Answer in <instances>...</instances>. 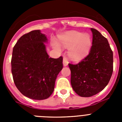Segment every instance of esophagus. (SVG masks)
<instances>
[{"label": "esophagus", "instance_id": "1", "mask_svg": "<svg viewBox=\"0 0 122 122\" xmlns=\"http://www.w3.org/2000/svg\"><path fill=\"white\" fill-rule=\"evenodd\" d=\"M68 64V60L66 57H64L63 59V65L64 66H66Z\"/></svg>", "mask_w": 122, "mask_h": 122}]
</instances>
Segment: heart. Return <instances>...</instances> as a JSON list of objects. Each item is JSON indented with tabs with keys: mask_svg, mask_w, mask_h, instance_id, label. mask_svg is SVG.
<instances>
[{
	"mask_svg": "<svg viewBox=\"0 0 122 122\" xmlns=\"http://www.w3.org/2000/svg\"><path fill=\"white\" fill-rule=\"evenodd\" d=\"M60 45L65 48H70L69 56L74 60H80L85 57L90 51L92 41L87 33L71 31L60 35L59 38ZM55 49L60 50V47L57 43H54Z\"/></svg>",
	"mask_w": 122,
	"mask_h": 122,
	"instance_id": "heart-1",
	"label": "heart"
}]
</instances>
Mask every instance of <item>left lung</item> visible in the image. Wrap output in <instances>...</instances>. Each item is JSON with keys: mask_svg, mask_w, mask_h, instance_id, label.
<instances>
[{"mask_svg": "<svg viewBox=\"0 0 122 122\" xmlns=\"http://www.w3.org/2000/svg\"><path fill=\"white\" fill-rule=\"evenodd\" d=\"M92 46L89 55L77 64L69 63L71 84L82 97L98 93L107 85L113 71V52L107 40L91 28Z\"/></svg>", "mask_w": 122, "mask_h": 122, "instance_id": "1", "label": "left lung"}]
</instances>
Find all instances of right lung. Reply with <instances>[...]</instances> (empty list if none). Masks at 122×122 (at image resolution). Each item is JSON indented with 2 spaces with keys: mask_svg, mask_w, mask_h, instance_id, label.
Returning a JSON list of instances; mask_svg holds the SVG:
<instances>
[{
  "mask_svg": "<svg viewBox=\"0 0 122 122\" xmlns=\"http://www.w3.org/2000/svg\"><path fill=\"white\" fill-rule=\"evenodd\" d=\"M47 42L46 35L35 30L22 35L13 49L11 64L15 86L33 100H45L51 95L63 68L62 57H49L45 45Z\"/></svg>",
  "mask_w": 122,
  "mask_h": 122,
  "instance_id": "right-lung-1",
  "label": "right lung"
}]
</instances>
